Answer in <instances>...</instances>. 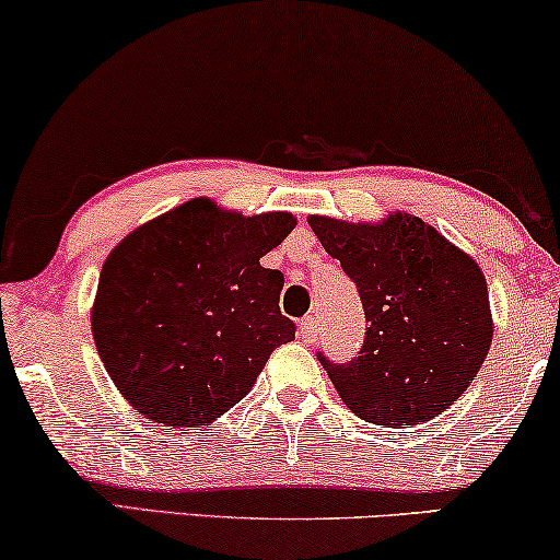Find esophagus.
Here are the masks:
<instances>
[{
    "instance_id": "34e87169",
    "label": "esophagus",
    "mask_w": 560,
    "mask_h": 560,
    "mask_svg": "<svg viewBox=\"0 0 560 560\" xmlns=\"http://www.w3.org/2000/svg\"><path fill=\"white\" fill-rule=\"evenodd\" d=\"M298 334H301V339H303L305 343L316 341V339H318V324H316V318L305 316V318L301 320V326H298Z\"/></svg>"
}]
</instances>
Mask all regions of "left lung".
<instances>
[{
	"mask_svg": "<svg viewBox=\"0 0 560 560\" xmlns=\"http://www.w3.org/2000/svg\"><path fill=\"white\" fill-rule=\"evenodd\" d=\"M308 224L354 280L370 324L351 362L318 354L336 393L374 425L441 416L477 377L492 343L479 265L412 213L395 211L380 224L308 217Z\"/></svg>",
	"mask_w": 560,
	"mask_h": 560,
	"instance_id": "left-lung-1",
	"label": "left lung"
}]
</instances>
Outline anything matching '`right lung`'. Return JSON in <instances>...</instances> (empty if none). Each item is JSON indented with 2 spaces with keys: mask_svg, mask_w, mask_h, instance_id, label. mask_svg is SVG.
<instances>
[{
  "mask_svg": "<svg viewBox=\"0 0 560 560\" xmlns=\"http://www.w3.org/2000/svg\"><path fill=\"white\" fill-rule=\"evenodd\" d=\"M293 213L242 217L194 198L127 234L106 257L91 331L125 400L163 425H206L255 387L295 324L280 313V270L259 257Z\"/></svg>",
  "mask_w": 560,
  "mask_h": 560,
  "instance_id": "right-lung-1",
  "label": "right lung"
}]
</instances>
